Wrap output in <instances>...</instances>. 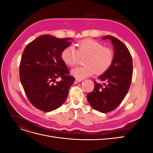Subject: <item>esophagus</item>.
I'll use <instances>...</instances> for the list:
<instances>
[{
  "mask_svg": "<svg viewBox=\"0 0 153 153\" xmlns=\"http://www.w3.org/2000/svg\"><path fill=\"white\" fill-rule=\"evenodd\" d=\"M80 82H81V80H79V79H75V84H78V83H79Z\"/></svg>",
  "mask_w": 153,
  "mask_h": 153,
  "instance_id": "esophagus-1",
  "label": "esophagus"
}]
</instances>
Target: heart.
Masks as SVG:
<instances>
[{
	"label": "heart",
	"mask_w": 153,
	"mask_h": 153,
	"mask_svg": "<svg viewBox=\"0 0 153 153\" xmlns=\"http://www.w3.org/2000/svg\"><path fill=\"white\" fill-rule=\"evenodd\" d=\"M76 49L72 46L64 48L61 53L62 61L68 66H73L80 57H86L84 63L85 66H78L71 69V74L77 79L89 77L96 72L102 74L112 66L114 53L109 48H104L101 43L93 39H85L76 44Z\"/></svg>",
	"instance_id": "b5f03b06"
}]
</instances>
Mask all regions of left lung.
Wrapping results in <instances>:
<instances>
[{
  "label": "left lung",
  "instance_id": "left-lung-1",
  "mask_svg": "<svg viewBox=\"0 0 153 153\" xmlns=\"http://www.w3.org/2000/svg\"><path fill=\"white\" fill-rule=\"evenodd\" d=\"M103 40L109 39L114 50L112 66L94 82V89L87 96V101L94 110L107 113L116 108L127 94L131 85L133 60L129 50L121 41L112 36H105Z\"/></svg>",
  "mask_w": 153,
  "mask_h": 153
}]
</instances>
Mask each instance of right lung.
Instances as JSON below:
<instances>
[{
	"instance_id": "add662e5",
	"label": "right lung",
	"mask_w": 153,
	"mask_h": 153,
	"mask_svg": "<svg viewBox=\"0 0 153 153\" xmlns=\"http://www.w3.org/2000/svg\"><path fill=\"white\" fill-rule=\"evenodd\" d=\"M71 38L44 34L33 40L23 52L20 65L21 84L30 102L43 112H51L66 100L75 78L62 61L63 50ZM62 80L58 82L57 78Z\"/></svg>"
}]
</instances>
